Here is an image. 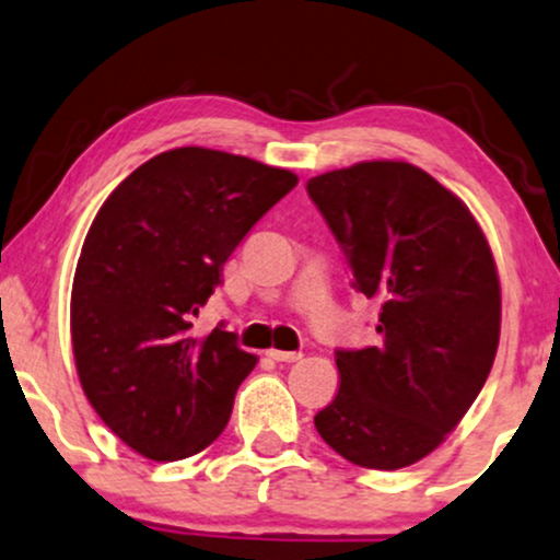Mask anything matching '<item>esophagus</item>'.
Masks as SVG:
<instances>
[{
    "label": "esophagus",
    "instance_id": "obj_1",
    "mask_svg": "<svg viewBox=\"0 0 560 560\" xmlns=\"http://www.w3.org/2000/svg\"><path fill=\"white\" fill-rule=\"evenodd\" d=\"M267 355L278 363H295L303 358V353H291V350H267Z\"/></svg>",
    "mask_w": 560,
    "mask_h": 560
}]
</instances>
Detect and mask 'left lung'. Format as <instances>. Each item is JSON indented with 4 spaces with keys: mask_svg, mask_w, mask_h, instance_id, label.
I'll use <instances>...</instances> for the list:
<instances>
[{
    "mask_svg": "<svg viewBox=\"0 0 560 560\" xmlns=\"http://www.w3.org/2000/svg\"><path fill=\"white\" fill-rule=\"evenodd\" d=\"M353 288L382 306L371 348L335 350L340 389L319 436L369 470L431 454L480 395L499 348L501 285L486 233L457 195L405 161L308 178Z\"/></svg>",
    "mask_w": 560,
    "mask_h": 560,
    "instance_id": "obj_1",
    "label": "left lung"
}]
</instances>
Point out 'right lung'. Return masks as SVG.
Masks as SVG:
<instances>
[{"label":"right lung","mask_w":560,"mask_h":560,"mask_svg":"<svg viewBox=\"0 0 560 560\" xmlns=\"http://www.w3.org/2000/svg\"><path fill=\"white\" fill-rule=\"evenodd\" d=\"M299 176L244 155L176 148L142 163L90 225L72 282L74 365L103 423L142 457L174 462L228 425L257 355L191 319L223 265Z\"/></svg>","instance_id":"right-lung-1"}]
</instances>
